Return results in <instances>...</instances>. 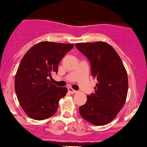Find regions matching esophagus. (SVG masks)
I'll list each match as a JSON object with an SVG mask.
<instances>
[{"label":"esophagus","mask_w":147,"mask_h":147,"mask_svg":"<svg viewBox=\"0 0 147 147\" xmlns=\"http://www.w3.org/2000/svg\"><path fill=\"white\" fill-rule=\"evenodd\" d=\"M68 91H69V92H70L71 94H75V93L77 92V91H76V90L73 89V88H71V87L68 88Z\"/></svg>","instance_id":"esophagus-1"}]
</instances>
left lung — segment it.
I'll return each mask as SVG.
<instances>
[{
	"label": "left lung",
	"instance_id": "8db88e82",
	"mask_svg": "<svg viewBox=\"0 0 147 147\" xmlns=\"http://www.w3.org/2000/svg\"><path fill=\"white\" fill-rule=\"evenodd\" d=\"M91 63V75L97 80L94 94L87 96L79 107L81 117L96 126L110 123L121 111L128 91V76L121 58L105 42L75 45Z\"/></svg>",
	"mask_w": 147,
	"mask_h": 147
}]
</instances>
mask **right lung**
I'll list each match as a JSON object with an SVG mask.
<instances>
[{
    "mask_svg": "<svg viewBox=\"0 0 147 147\" xmlns=\"http://www.w3.org/2000/svg\"><path fill=\"white\" fill-rule=\"evenodd\" d=\"M74 44L40 42L24 55L15 77V90L20 105L28 117L43 120L56 112L59 101L65 96L66 87L51 84V74Z\"/></svg>",
    "mask_w": 147,
    "mask_h": 147,
    "instance_id": "1",
    "label": "right lung"
}]
</instances>
